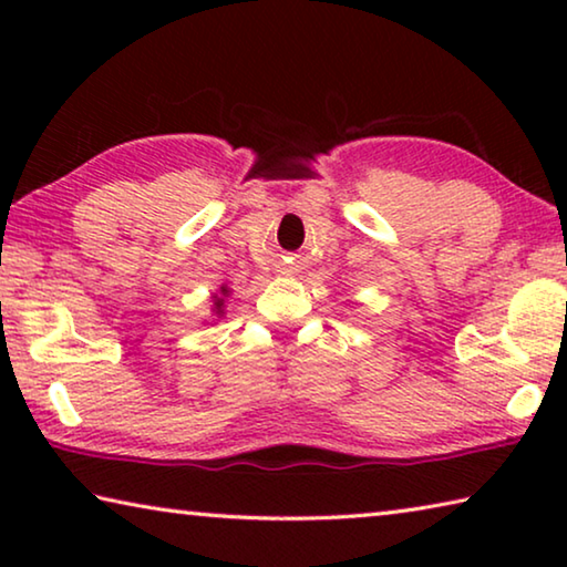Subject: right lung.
Segmentation results:
<instances>
[{"instance_id": "add662e5", "label": "right lung", "mask_w": 567, "mask_h": 567, "mask_svg": "<svg viewBox=\"0 0 567 567\" xmlns=\"http://www.w3.org/2000/svg\"><path fill=\"white\" fill-rule=\"evenodd\" d=\"M227 295H229V287H227V285L219 287V295H215L213 312L217 315V318H223V315H225V297H227Z\"/></svg>"}]
</instances>
